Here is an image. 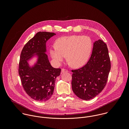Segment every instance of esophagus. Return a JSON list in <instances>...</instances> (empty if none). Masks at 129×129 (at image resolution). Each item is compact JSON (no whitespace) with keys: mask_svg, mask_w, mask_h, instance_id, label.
Wrapping results in <instances>:
<instances>
[{"mask_svg":"<svg viewBox=\"0 0 129 129\" xmlns=\"http://www.w3.org/2000/svg\"><path fill=\"white\" fill-rule=\"evenodd\" d=\"M61 72L62 73H67L68 72V71L66 69H61Z\"/></svg>","mask_w":129,"mask_h":129,"instance_id":"34e87169","label":"esophagus"}]
</instances>
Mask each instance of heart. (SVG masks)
<instances>
[{"label": "heart", "instance_id": "1", "mask_svg": "<svg viewBox=\"0 0 129 129\" xmlns=\"http://www.w3.org/2000/svg\"><path fill=\"white\" fill-rule=\"evenodd\" d=\"M56 45H53L50 54L56 65L67 58L74 68L83 66L88 60L92 49V41L87 36L72 35L58 39Z\"/></svg>", "mask_w": 129, "mask_h": 129}]
</instances>
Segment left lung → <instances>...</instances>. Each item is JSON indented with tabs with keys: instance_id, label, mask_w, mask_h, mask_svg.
Listing matches in <instances>:
<instances>
[{
	"instance_id": "1",
	"label": "left lung",
	"mask_w": 129,
	"mask_h": 129,
	"mask_svg": "<svg viewBox=\"0 0 129 129\" xmlns=\"http://www.w3.org/2000/svg\"><path fill=\"white\" fill-rule=\"evenodd\" d=\"M110 69L106 44L101 40L95 41L87 62L80 69L72 70V85L74 94L83 100L94 98L105 87Z\"/></svg>"
}]
</instances>
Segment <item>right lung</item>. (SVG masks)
Listing matches in <instances>:
<instances>
[{
  "mask_svg": "<svg viewBox=\"0 0 129 129\" xmlns=\"http://www.w3.org/2000/svg\"><path fill=\"white\" fill-rule=\"evenodd\" d=\"M55 33L39 32L24 46L20 57L18 73L23 87L32 99L40 102L49 100L53 94L55 78L60 69L52 67L48 59L46 44ZM36 53L39 56L37 63L31 68L27 60Z\"/></svg>",
  "mask_w": 129,
  "mask_h": 129,
  "instance_id": "add662e5",
  "label": "right lung"
}]
</instances>
